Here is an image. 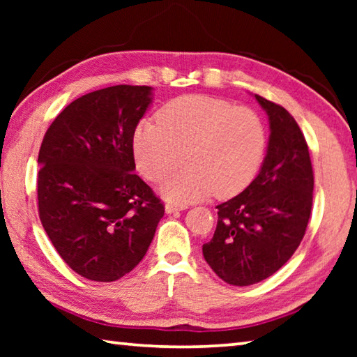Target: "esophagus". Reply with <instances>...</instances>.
<instances>
[{"label":"esophagus","instance_id":"esophagus-1","mask_svg":"<svg viewBox=\"0 0 357 357\" xmlns=\"http://www.w3.org/2000/svg\"><path fill=\"white\" fill-rule=\"evenodd\" d=\"M187 206L185 204H178V203H172L168 202L165 204V213L167 214H173V213H178V211H184Z\"/></svg>","mask_w":357,"mask_h":357}]
</instances>
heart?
Listing matches in <instances>:
<instances>
[{"label":"heart","instance_id":"obj_1","mask_svg":"<svg viewBox=\"0 0 357 357\" xmlns=\"http://www.w3.org/2000/svg\"><path fill=\"white\" fill-rule=\"evenodd\" d=\"M268 146V129L257 112L209 96H184L159 112V121L137 124L132 149L138 172L159 181L178 153L187 170L168 176L160 193L172 203H192L215 192L231 197L257 176Z\"/></svg>","mask_w":357,"mask_h":357}]
</instances>
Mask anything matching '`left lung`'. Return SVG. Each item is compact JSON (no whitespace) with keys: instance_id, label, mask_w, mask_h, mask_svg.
I'll return each mask as SVG.
<instances>
[{"instance_id":"8db88e82","label":"left lung","mask_w":357,"mask_h":357,"mask_svg":"<svg viewBox=\"0 0 357 357\" xmlns=\"http://www.w3.org/2000/svg\"><path fill=\"white\" fill-rule=\"evenodd\" d=\"M255 99L269 119L259 173L239 195L217 204L213 239L203 257L223 282L249 287L277 273L298 249L310 219L313 170L309 146L285 108Z\"/></svg>"}]
</instances>
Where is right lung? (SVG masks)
<instances>
[{"mask_svg": "<svg viewBox=\"0 0 357 357\" xmlns=\"http://www.w3.org/2000/svg\"><path fill=\"white\" fill-rule=\"evenodd\" d=\"M151 86L116 84L58 114L39 151V217L72 271L114 282L146 255L164 204L137 176L132 137Z\"/></svg>", "mask_w": 357, "mask_h": 357, "instance_id": "right-lung-1", "label": "right lung"}]
</instances>
